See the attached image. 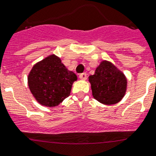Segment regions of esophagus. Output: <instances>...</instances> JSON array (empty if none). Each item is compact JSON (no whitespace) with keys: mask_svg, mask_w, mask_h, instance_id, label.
I'll return each instance as SVG.
<instances>
[{"mask_svg":"<svg viewBox=\"0 0 156 156\" xmlns=\"http://www.w3.org/2000/svg\"><path fill=\"white\" fill-rule=\"evenodd\" d=\"M79 77L80 80H86L87 79V74H86L85 72H84V73H81V74H80Z\"/></svg>","mask_w":156,"mask_h":156,"instance_id":"obj_1","label":"esophagus"}]
</instances>
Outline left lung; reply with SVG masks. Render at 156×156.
<instances>
[{"mask_svg":"<svg viewBox=\"0 0 156 156\" xmlns=\"http://www.w3.org/2000/svg\"><path fill=\"white\" fill-rule=\"evenodd\" d=\"M93 98L104 105L118 103L125 96L127 80L111 62L103 60L96 68L94 75L88 77Z\"/></svg>","mask_w":156,"mask_h":156,"instance_id":"obj_1","label":"left lung"}]
</instances>
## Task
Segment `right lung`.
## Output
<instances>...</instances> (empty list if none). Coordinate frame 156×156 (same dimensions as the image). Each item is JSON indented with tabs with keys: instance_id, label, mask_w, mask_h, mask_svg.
<instances>
[{
	"instance_id": "add662e5",
	"label": "right lung",
	"mask_w": 156,
	"mask_h": 156,
	"mask_svg": "<svg viewBox=\"0 0 156 156\" xmlns=\"http://www.w3.org/2000/svg\"><path fill=\"white\" fill-rule=\"evenodd\" d=\"M27 79L36 101L44 106L54 107L70 95L77 76L66 68L59 57L51 55L33 66Z\"/></svg>"
}]
</instances>
